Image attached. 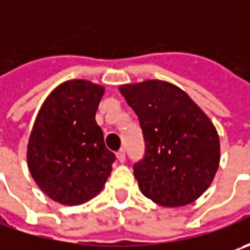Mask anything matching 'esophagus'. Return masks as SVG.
Segmentation results:
<instances>
[{"mask_svg":"<svg viewBox=\"0 0 250 250\" xmlns=\"http://www.w3.org/2000/svg\"><path fill=\"white\" fill-rule=\"evenodd\" d=\"M117 159H118L120 163H124V161H125V150L121 149L120 151L117 153Z\"/></svg>","mask_w":250,"mask_h":250,"instance_id":"obj_1","label":"esophagus"}]
</instances>
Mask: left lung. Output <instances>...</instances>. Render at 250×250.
Segmentation results:
<instances>
[{"label":"left lung","mask_w":250,"mask_h":250,"mask_svg":"<svg viewBox=\"0 0 250 250\" xmlns=\"http://www.w3.org/2000/svg\"><path fill=\"white\" fill-rule=\"evenodd\" d=\"M143 132L145 157L133 166L140 190L154 203L181 207L210 187L220 164L213 122L178 86L146 81L120 86Z\"/></svg>","instance_id":"1"}]
</instances>
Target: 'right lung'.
Instances as JSON below:
<instances>
[{
  "label": "right lung",
  "mask_w": 250,
  "mask_h": 250,
  "mask_svg": "<svg viewBox=\"0 0 250 250\" xmlns=\"http://www.w3.org/2000/svg\"><path fill=\"white\" fill-rule=\"evenodd\" d=\"M104 87L75 79L60 84L39 111L27 145V166L54 202L76 206L99 195L115 154L96 122Z\"/></svg>",
  "instance_id": "obj_1"
}]
</instances>
